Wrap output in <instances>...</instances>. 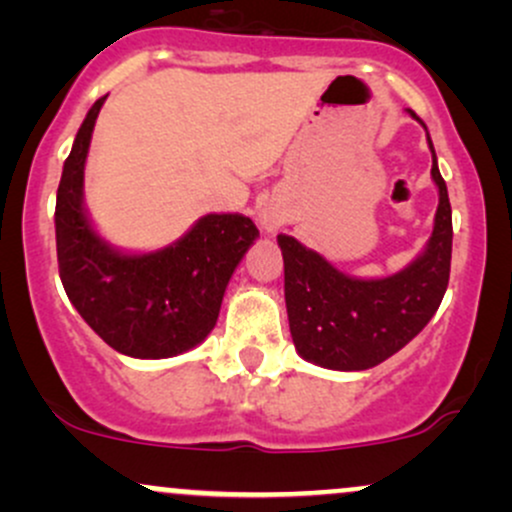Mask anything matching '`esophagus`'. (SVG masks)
<instances>
[{
    "label": "esophagus",
    "mask_w": 512,
    "mask_h": 512,
    "mask_svg": "<svg viewBox=\"0 0 512 512\" xmlns=\"http://www.w3.org/2000/svg\"><path fill=\"white\" fill-rule=\"evenodd\" d=\"M260 221H262V228H264V231H269V233H272V231H276V228H279V216H276V214H272V211H262V214H260Z\"/></svg>",
    "instance_id": "obj_1"
}]
</instances>
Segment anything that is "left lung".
Listing matches in <instances>:
<instances>
[{
	"label": "left lung",
	"mask_w": 512,
	"mask_h": 512,
	"mask_svg": "<svg viewBox=\"0 0 512 512\" xmlns=\"http://www.w3.org/2000/svg\"><path fill=\"white\" fill-rule=\"evenodd\" d=\"M409 113L416 117L414 110ZM431 154L440 197L436 223L426 250L402 272L354 279L296 238L279 236L286 313L293 344L305 361L332 370L373 368L407 346L436 315L450 279L452 209L433 144Z\"/></svg>",
	"instance_id": "1"
}]
</instances>
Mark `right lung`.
<instances>
[{
	"mask_svg": "<svg viewBox=\"0 0 512 512\" xmlns=\"http://www.w3.org/2000/svg\"><path fill=\"white\" fill-rule=\"evenodd\" d=\"M105 96L76 132L57 187L60 279L93 332L120 354L170 358L207 339L231 274L260 236L248 216L207 214L168 248L125 255L93 231L84 211V163Z\"/></svg>",
	"mask_w": 512,
	"mask_h": 512,
	"instance_id": "obj_1",
	"label": "right lung"
}]
</instances>
